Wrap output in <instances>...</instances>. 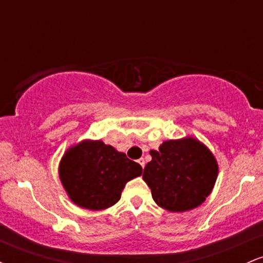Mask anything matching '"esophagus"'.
<instances>
[{"label":"esophagus","instance_id":"1","mask_svg":"<svg viewBox=\"0 0 263 263\" xmlns=\"http://www.w3.org/2000/svg\"><path fill=\"white\" fill-rule=\"evenodd\" d=\"M138 163H140V164H141V167L142 168H144V159L143 158H140V159H138V161H137Z\"/></svg>","mask_w":263,"mask_h":263}]
</instances>
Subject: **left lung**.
<instances>
[{
  "mask_svg": "<svg viewBox=\"0 0 263 263\" xmlns=\"http://www.w3.org/2000/svg\"><path fill=\"white\" fill-rule=\"evenodd\" d=\"M149 155L152 161L146 164L142 178L162 209L184 213L198 208L209 197L219 165L203 142L192 136L168 140L158 151H149Z\"/></svg>",
  "mask_w": 263,
  "mask_h": 263,
  "instance_id": "left-lung-1",
  "label": "left lung"
}]
</instances>
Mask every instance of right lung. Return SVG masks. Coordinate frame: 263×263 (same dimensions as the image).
<instances>
[{
    "label": "right lung",
    "instance_id": "right-lung-1",
    "mask_svg": "<svg viewBox=\"0 0 263 263\" xmlns=\"http://www.w3.org/2000/svg\"><path fill=\"white\" fill-rule=\"evenodd\" d=\"M59 179L69 199L87 210H104L120 200L126 183L142 167L101 140H83L65 151Z\"/></svg>",
    "mask_w": 263,
    "mask_h": 263
}]
</instances>
